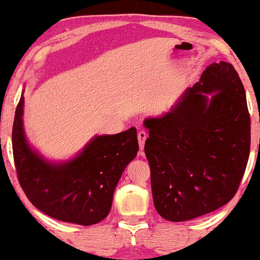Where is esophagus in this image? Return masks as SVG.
<instances>
[{
  "mask_svg": "<svg viewBox=\"0 0 260 260\" xmlns=\"http://www.w3.org/2000/svg\"><path fill=\"white\" fill-rule=\"evenodd\" d=\"M146 138H147L146 131H144V130L139 131V133H138V139H139V145H140V149H141V150L144 149L145 140H146Z\"/></svg>",
  "mask_w": 260,
  "mask_h": 260,
  "instance_id": "obj_1",
  "label": "esophagus"
}]
</instances>
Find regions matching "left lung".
I'll list each match as a JSON object with an SVG mask.
<instances>
[{"label":"left lung","mask_w":260,"mask_h":260,"mask_svg":"<svg viewBox=\"0 0 260 260\" xmlns=\"http://www.w3.org/2000/svg\"><path fill=\"white\" fill-rule=\"evenodd\" d=\"M145 126L153 205L162 218H196L234 197L249 158L250 116L231 63L208 66L169 113Z\"/></svg>","instance_id":"8db88e82"}]
</instances>
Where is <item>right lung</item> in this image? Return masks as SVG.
Returning <instances> with one entry per match:
<instances>
[{"label":"right lung","instance_id":"1","mask_svg":"<svg viewBox=\"0 0 260 260\" xmlns=\"http://www.w3.org/2000/svg\"><path fill=\"white\" fill-rule=\"evenodd\" d=\"M23 95L12 127V150L22 189L35 207L52 218L91 225L108 216L114 189L139 151L135 127L116 135L96 136L82 153L53 165L33 151L23 131Z\"/></svg>","mask_w":260,"mask_h":260}]
</instances>
